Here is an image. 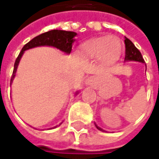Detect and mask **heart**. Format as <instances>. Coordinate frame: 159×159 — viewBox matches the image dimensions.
I'll use <instances>...</instances> for the list:
<instances>
[{
    "label": "heart",
    "mask_w": 159,
    "mask_h": 159,
    "mask_svg": "<svg viewBox=\"0 0 159 159\" xmlns=\"http://www.w3.org/2000/svg\"><path fill=\"white\" fill-rule=\"evenodd\" d=\"M121 46L114 36L94 38L84 42L80 48V55L85 59H102L104 63L112 64L119 58Z\"/></svg>",
    "instance_id": "obj_1"
}]
</instances>
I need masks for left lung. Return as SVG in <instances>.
Instances as JSON below:
<instances>
[{
	"instance_id": "left-lung-1",
	"label": "left lung",
	"mask_w": 159,
	"mask_h": 159,
	"mask_svg": "<svg viewBox=\"0 0 159 159\" xmlns=\"http://www.w3.org/2000/svg\"><path fill=\"white\" fill-rule=\"evenodd\" d=\"M125 61H137V62H141V63H145L144 59L142 56L141 52L139 51L136 47L134 45V43L132 42L129 39H127L126 37H125ZM96 128L98 130H101L103 132V130L102 129L101 127L97 126L95 125Z\"/></svg>"
}]
</instances>
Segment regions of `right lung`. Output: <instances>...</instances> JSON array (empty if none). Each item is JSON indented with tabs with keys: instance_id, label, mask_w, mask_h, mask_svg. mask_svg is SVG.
Listing matches in <instances>:
<instances>
[{
	"instance_id": "obj_1",
	"label": "right lung",
	"mask_w": 159,
	"mask_h": 159,
	"mask_svg": "<svg viewBox=\"0 0 159 159\" xmlns=\"http://www.w3.org/2000/svg\"><path fill=\"white\" fill-rule=\"evenodd\" d=\"M76 35L77 34L74 32H68V31H62V30H51V31H48L47 33L40 34V35L34 38L33 40H30L28 43H26L25 46L23 47L21 52L19 53L18 57L16 59L15 64H14V70H13V73L11 76V80H10V85L12 84L13 79L16 75V71L17 69L19 61H20L22 56L25 50L35 48V47L50 46L57 48V49L66 53V54H70V51H71L72 43L75 40L74 38ZM79 92H76V95ZM57 126L58 125H56V126H54V128L57 127Z\"/></svg>"
}]
</instances>
